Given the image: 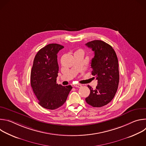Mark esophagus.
Returning <instances> with one entry per match:
<instances>
[{
  "instance_id": "1",
  "label": "esophagus",
  "mask_w": 146,
  "mask_h": 146,
  "mask_svg": "<svg viewBox=\"0 0 146 146\" xmlns=\"http://www.w3.org/2000/svg\"><path fill=\"white\" fill-rule=\"evenodd\" d=\"M73 87H74L76 88H81L82 87V86L80 84H74V85H73Z\"/></svg>"
}]
</instances>
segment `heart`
Listing matches in <instances>:
<instances>
[{"label":"heart","mask_w":146,"mask_h":146,"mask_svg":"<svg viewBox=\"0 0 146 146\" xmlns=\"http://www.w3.org/2000/svg\"><path fill=\"white\" fill-rule=\"evenodd\" d=\"M77 52H80L83 53V51H82V50H78V51H77Z\"/></svg>","instance_id":"1"}]
</instances>
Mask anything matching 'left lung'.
<instances>
[{
  "instance_id": "left-lung-1",
  "label": "left lung",
  "mask_w": 146,
  "mask_h": 146,
  "mask_svg": "<svg viewBox=\"0 0 146 146\" xmlns=\"http://www.w3.org/2000/svg\"><path fill=\"white\" fill-rule=\"evenodd\" d=\"M86 45L94 51L91 73L98 82L95 90L88 86L90 94L86 101L92 107L100 108L110 103L117 92L119 79L118 58L113 47L102 40H93Z\"/></svg>"
}]
</instances>
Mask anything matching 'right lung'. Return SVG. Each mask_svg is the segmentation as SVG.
Returning <instances> with one entry per match:
<instances>
[{
	"label": "right lung",
	"mask_w": 146,
	"mask_h": 146,
	"mask_svg": "<svg viewBox=\"0 0 146 146\" xmlns=\"http://www.w3.org/2000/svg\"><path fill=\"white\" fill-rule=\"evenodd\" d=\"M64 48L58 44H49L36 54L31 73V84L38 104L43 108L55 110L66 102L72 89L71 86L56 84L59 71L57 54Z\"/></svg>",
	"instance_id": "obj_1"
}]
</instances>
